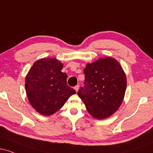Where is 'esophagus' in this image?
Wrapping results in <instances>:
<instances>
[{"instance_id": "esophagus-1", "label": "esophagus", "mask_w": 153, "mask_h": 153, "mask_svg": "<svg viewBox=\"0 0 153 153\" xmlns=\"http://www.w3.org/2000/svg\"><path fill=\"white\" fill-rule=\"evenodd\" d=\"M79 87H80V85H75V88H74L75 90L77 92H78V89H79Z\"/></svg>"}]
</instances>
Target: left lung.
Returning a JSON list of instances; mask_svg holds the SVG:
<instances>
[{
	"label": "left lung",
	"instance_id": "1",
	"mask_svg": "<svg viewBox=\"0 0 153 153\" xmlns=\"http://www.w3.org/2000/svg\"><path fill=\"white\" fill-rule=\"evenodd\" d=\"M83 87L78 91L88 113L98 119H106L122 104L127 88V78L122 66L108 57L88 63L83 71Z\"/></svg>",
	"mask_w": 153,
	"mask_h": 153
}]
</instances>
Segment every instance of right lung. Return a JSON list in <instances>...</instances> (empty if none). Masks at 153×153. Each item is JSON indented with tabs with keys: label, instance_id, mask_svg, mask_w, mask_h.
Instances as JSON below:
<instances>
[{
	"label": "right lung",
	"instance_id": "obj_1",
	"mask_svg": "<svg viewBox=\"0 0 153 153\" xmlns=\"http://www.w3.org/2000/svg\"><path fill=\"white\" fill-rule=\"evenodd\" d=\"M63 65L55 58L36 61L26 77V92L29 103L45 116L53 114L62 108L76 91L67 84Z\"/></svg>",
	"mask_w": 153,
	"mask_h": 153
}]
</instances>
